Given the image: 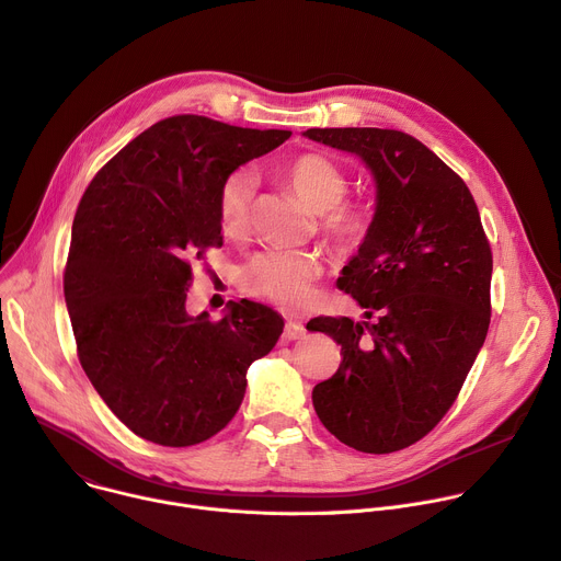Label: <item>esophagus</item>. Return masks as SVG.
<instances>
[{
    "label": "esophagus",
    "mask_w": 561,
    "mask_h": 561,
    "mask_svg": "<svg viewBox=\"0 0 561 561\" xmlns=\"http://www.w3.org/2000/svg\"><path fill=\"white\" fill-rule=\"evenodd\" d=\"M304 335H307V329H304V324L293 322V320L286 322V327H284V340H301Z\"/></svg>",
    "instance_id": "1"
}]
</instances>
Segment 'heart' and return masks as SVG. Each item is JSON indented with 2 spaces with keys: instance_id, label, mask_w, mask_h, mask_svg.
Instances as JSON below:
<instances>
[{
  "instance_id": "1",
  "label": "heart",
  "mask_w": 561,
  "mask_h": 561,
  "mask_svg": "<svg viewBox=\"0 0 561 561\" xmlns=\"http://www.w3.org/2000/svg\"><path fill=\"white\" fill-rule=\"evenodd\" d=\"M290 190L304 206L320 215L324 243L335 252L360 248L371 230V210L363 203H344L348 176L324 154H301L284 168ZM254 181L248 172L230 174L217 196L219 224L226 234H241L250 221V201ZM322 268L307 252H262L252 257L241 273V286L248 295L260 297L279 309L295 311L309 301Z\"/></svg>"
}]
</instances>
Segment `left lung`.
<instances>
[{
    "instance_id": "1",
    "label": "left lung",
    "mask_w": 561,
    "mask_h": 561,
    "mask_svg": "<svg viewBox=\"0 0 561 561\" xmlns=\"http://www.w3.org/2000/svg\"><path fill=\"white\" fill-rule=\"evenodd\" d=\"M304 136L360 157L376 181L371 230L337 279L367 320L307 324L342 346L313 407L344 445L398 451L438 425L485 342L492 250L463 179L414 136L378 127Z\"/></svg>"
}]
</instances>
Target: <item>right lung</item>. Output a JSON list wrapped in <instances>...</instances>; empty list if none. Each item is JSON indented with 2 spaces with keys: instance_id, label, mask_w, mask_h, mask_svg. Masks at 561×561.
I'll list each match as a JSON object with an SVG mask.
<instances>
[{
  "instance_id": "right-lung-1",
  "label": "right lung",
  "mask_w": 561,
  "mask_h": 561,
  "mask_svg": "<svg viewBox=\"0 0 561 561\" xmlns=\"http://www.w3.org/2000/svg\"><path fill=\"white\" fill-rule=\"evenodd\" d=\"M290 131L206 116L159 121L127 142L84 190L71 228L65 299L80 365L140 438L187 447L221 432L284 320L230 301L221 320L190 316L192 264L221 245L217 196L243 163Z\"/></svg>"
}]
</instances>
